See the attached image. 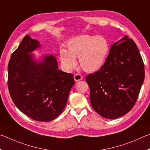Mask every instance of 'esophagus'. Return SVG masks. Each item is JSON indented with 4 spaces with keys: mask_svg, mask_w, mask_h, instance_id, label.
Listing matches in <instances>:
<instances>
[{
    "mask_svg": "<svg viewBox=\"0 0 150 150\" xmlns=\"http://www.w3.org/2000/svg\"><path fill=\"white\" fill-rule=\"evenodd\" d=\"M74 80L76 82H78V81H80L82 79V76H81L79 74H76L74 75Z\"/></svg>",
    "mask_w": 150,
    "mask_h": 150,
    "instance_id": "34e87169",
    "label": "esophagus"
}]
</instances>
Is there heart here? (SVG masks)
Returning <instances> with one entry per match:
<instances>
[{
    "label": "heart",
    "instance_id": "1",
    "mask_svg": "<svg viewBox=\"0 0 150 150\" xmlns=\"http://www.w3.org/2000/svg\"><path fill=\"white\" fill-rule=\"evenodd\" d=\"M66 50H60L59 56L62 67L70 71L77 65L87 72H94L103 67L109 51V43L101 35H82L68 42Z\"/></svg>",
    "mask_w": 150,
    "mask_h": 150
}]
</instances>
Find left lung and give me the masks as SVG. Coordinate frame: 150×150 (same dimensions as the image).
Masks as SVG:
<instances>
[{"label":"left lung","mask_w":150,"mask_h":150,"mask_svg":"<svg viewBox=\"0 0 150 150\" xmlns=\"http://www.w3.org/2000/svg\"><path fill=\"white\" fill-rule=\"evenodd\" d=\"M144 78L140 51L134 41L125 35L112 45L100 70L86 78L91 107L106 119L123 116L134 106Z\"/></svg>","instance_id":"obj_1"}]
</instances>
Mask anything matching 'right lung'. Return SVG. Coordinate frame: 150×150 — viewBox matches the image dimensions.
Wrapping results in <instances>:
<instances>
[{
	"instance_id": "right-lung-1",
	"label": "right lung",
	"mask_w": 150,
	"mask_h": 150,
	"mask_svg": "<svg viewBox=\"0 0 150 150\" xmlns=\"http://www.w3.org/2000/svg\"><path fill=\"white\" fill-rule=\"evenodd\" d=\"M40 47L30 35L23 38L8 65V87L21 112L35 120L49 122L64 109L74 80L72 74L59 70L53 55L36 61L31 52Z\"/></svg>"
}]
</instances>
